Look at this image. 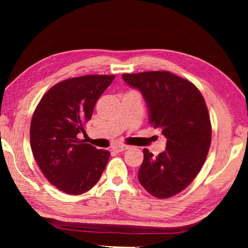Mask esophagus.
I'll list each match as a JSON object with an SVG mask.
<instances>
[{
	"instance_id": "34e87169",
	"label": "esophagus",
	"mask_w": 248,
	"mask_h": 248,
	"mask_svg": "<svg viewBox=\"0 0 248 248\" xmlns=\"http://www.w3.org/2000/svg\"><path fill=\"white\" fill-rule=\"evenodd\" d=\"M129 149V145H125V144H118L112 148V150L115 151V152H123V151H125Z\"/></svg>"
}]
</instances>
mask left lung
<instances>
[{"label": "left lung", "mask_w": 248, "mask_h": 248, "mask_svg": "<svg viewBox=\"0 0 248 248\" xmlns=\"http://www.w3.org/2000/svg\"><path fill=\"white\" fill-rule=\"evenodd\" d=\"M139 90L149 108V124L162 130L166 150L153 156L143 150L138 177L144 189L159 199L179 194L196 178L211 144V123L200 91L169 71L123 74Z\"/></svg>", "instance_id": "8db88e82"}]
</instances>
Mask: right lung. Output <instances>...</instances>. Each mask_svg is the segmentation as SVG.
<instances>
[{
	"label": "right lung",
	"mask_w": 248,
	"mask_h": 248,
	"mask_svg": "<svg viewBox=\"0 0 248 248\" xmlns=\"http://www.w3.org/2000/svg\"><path fill=\"white\" fill-rule=\"evenodd\" d=\"M115 75H84L64 79L40 99L31 124L33 156L50 183L69 195L92 189L110 153L79 140L95 104Z\"/></svg>",
	"instance_id": "obj_1"
}]
</instances>
